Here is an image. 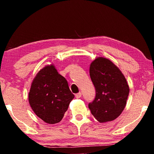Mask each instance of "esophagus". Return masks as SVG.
<instances>
[{
    "mask_svg": "<svg viewBox=\"0 0 154 154\" xmlns=\"http://www.w3.org/2000/svg\"><path fill=\"white\" fill-rule=\"evenodd\" d=\"M75 97H76L77 98H79L80 97H82V93L79 92V93L76 94H75Z\"/></svg>",
    "mask_w": 154,
    "mask_h": 154,
    "instance_id": "esophagus-1",
    "label": "esophagus"
}]
</instances>
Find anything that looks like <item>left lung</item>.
<instances>
[{"label":"left lung","instance_id":"8db88e82","mask_svg":"<svg viewBox=\"0 0 154 154\" xmlns=\"http://www.w3.org/2000/svg\"><path fill=\"white\" fill-rule=\"evenodd\" d=\"M90 75L95 87L94 100L88 107L103 123L116 119L125 108L129 86L124 75L109 60L97 58L90 64Z\"/></svg>","mask_w":154,"mask_h":154}]
</instances>
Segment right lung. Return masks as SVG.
<instances>
[{"instance_id": "right-lung-1", "label": "right lung", "mask_w": 154, "mask_h": 154, "mask_svg": "<svg viewBox=\"0 0 154 154\" xmlns=\"http://www.w3.org/2000/svg\"><path fill=\"white\" fill-rule=\"evenodd\" d=\"M73 98L74 94L70 90L66 79L52 64L38 72L28 94V100L35 113L51 124L62 120Z\"/></svg>"}]
</instances>
